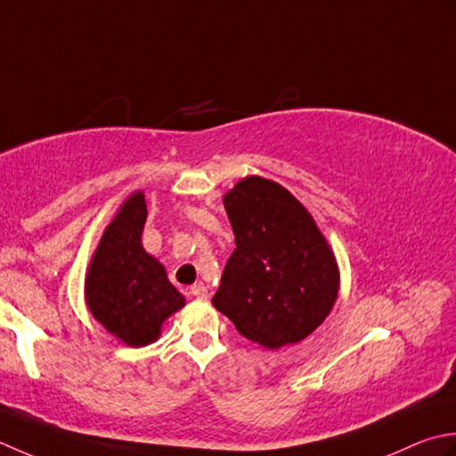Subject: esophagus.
Here are the masks:
<instances>
[{"label":"esophagus","mask_w":456,"mask_h":456,"mask_svg":"<svg viewBox=\"0 0 456 456\" xmlns=\"http://www.w3.org/2000/svg\"><path fill=\"white\" fill-rule=\"evenodd\" d=\"M191 293L194 297H199V299H207V297H208V289H207V285H204V283H194L191 287Z\"/></svg>","instance_id":"esophagus-1"}]
</instances>
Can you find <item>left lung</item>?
<instances>
[{
  "mask_svg": "<svg viewBox=\"0 0 456 456\" xmlns=\"http://www.w3.org/2000/svg\"><path fill=\"white\" fill-rule=\"evenodd\" d=\"M236 249L212 305L248 340L295 345L327 319L338 267L327 240L289 191L248 176L224 197Z\"/></svg>",
  "mask_w": 456,
  "mask_h": 456,
  "instance_id": "left-lung-1",
  "label": "left lung"
}]
</instances>
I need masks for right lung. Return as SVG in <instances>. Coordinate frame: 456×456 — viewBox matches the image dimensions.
Segmentation results:
<instances>
[{
  "mask_svg": "<svg viewBox=\"0 0 456 456\" xmlns=\"http://www.w3.org/2000/svg\"><path fill=\"white\" fill-rule=\"evenodd\" d=\"M147 207L132 194L104 230L86 277V303L94 319L129 346H145L163 321L184 305L165 267L142 248Z\"/></svg>",
  "mask_w": 456,
  "mask_h": 456,
  "instance_id": "right-lung-1",
  "label": "right lung"
}]
</instances>
